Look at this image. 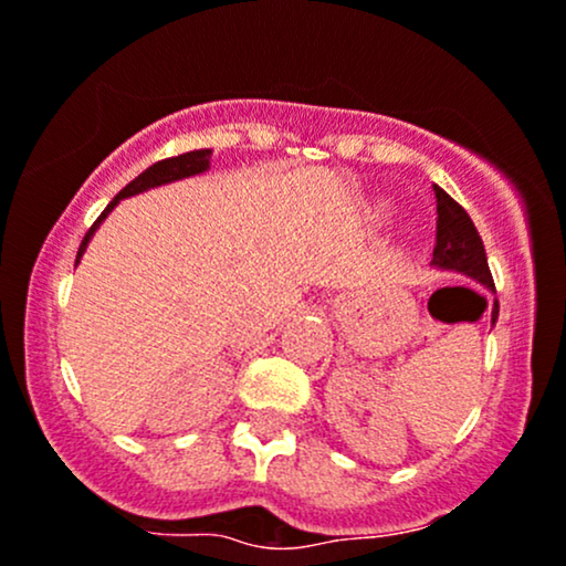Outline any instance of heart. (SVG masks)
<instances>
[{"label": "heart", "mask_w": 566, "mask_h": 566, "mask_svg": "<svg viewBox=\"0 0 566 566\" xmlns=\"http://www.w3.org/2000/svg\"><path fill=\"white\" fill-rule=\"evenodd\" d=\"M379 211H390V206L382 203V206H379Z\"/></svg>", "instance_id": "heart-1"}]
</instances>
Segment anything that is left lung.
I'll return each mask as SVG.
<instances>
[{"instance_id": "left-lung-1", "label": "left lung", "mask_w": 566, "mask_h": 566, "mask_svg": "<svg viewBox=\"0 0 566 566\" xmlns=\"http://www.w3.org/2000/svg\"><path fill=\"white\" fill-rule=\"evenodd\" d=\"M433 195H437V247H433L431 265L439 271H455L463 276L474 279L478 284L496 293L493 287L491 268H488L483 238H480L478 228H474L472 217L463 211L461 206L444 192L442 187L433 184ZM499 319V301L493 298L491 308V325Z\"/></svg>"}]
</instances>
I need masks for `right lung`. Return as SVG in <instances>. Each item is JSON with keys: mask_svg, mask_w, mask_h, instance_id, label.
Listing matches in <instances>:
<instances>
[{"mask_svg": "<svg viewBox=\"0 0 566 566\" xmlns=\"http://www.w3.org/2000/svg\"><path fill=\"white\" fill-rule=\"evenodd\" d=\"M211 168V148H195V151H187V154H178V157H168L163 159V163H154L151 168H146L138 178H133V181L127 184V187L122 189V192L116 195V198L111 200L108 208H105L103 213L97 217V222L88 228V233L83 235L81 247H78V258H75V265L81 263L83 252H86V247L92 243L94 233L99 230V224L108 219V213L122 203L124 198H133V195H140V192H148V189L154 187H163V184H174V181H181V178H189V176H200L206 174V170Z\"/></svg>", "mask_w": 566, "mask_h": 566, "instance_id": "right-lung-1", "label": "right lung"}]
</instances>
